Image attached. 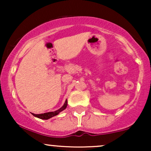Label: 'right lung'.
Returning a JSON list of instances; mask_svg holds the SVG:
<instances>
[{"instance_id":"add662e5","label":"right lung","mask_w":151,"mask_h":151,"mask_svg":"<svg viewBox=\"0 0 151 151\" xmlns=\"http://www.w3.org/2000/svg\"><path fill=\"white\" fill-rule=\"evenodd\" d=\"M67 106V100H66L65 104H64L63 106H62V108H60V109H58V110L55 111L47 112V113H44V114H32V115H33L34 116L39 118V119H45V120H47V119H50V118H52V117L58 115V114L60 113V112H61L62 111H63L64 109H66Z\"/></svg>"}]
</instances>
